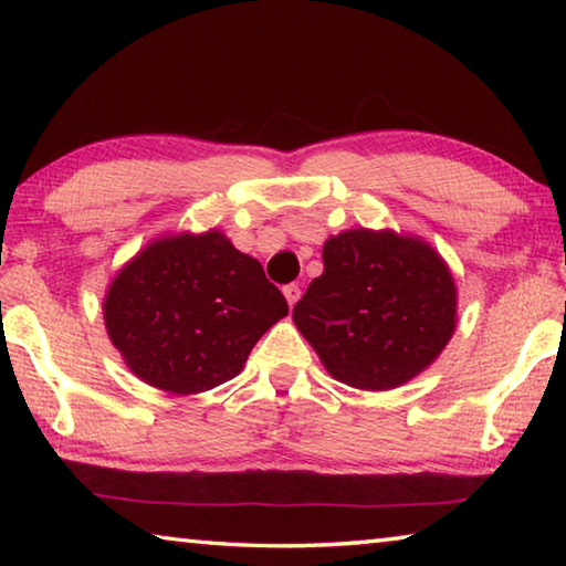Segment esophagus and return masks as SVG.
<instances>
[{"label": "esophagus", "instance_id": "1", "mask_svg": "<svg viewBox=\"0 0 566 566\" xmlns=\"http://www.w3.org/2000/svg\"><path fill=\"white\" fill-rule=\"evenodd\" d=\"M284 296H286V304L290 306H294L296 304V300H300V294H302V290H300V284H284Z\"/></svg>", "mask_w": 566, "mask_h": 566}]
</instances>
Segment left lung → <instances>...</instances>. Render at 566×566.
<instances>
[{
  "label": "left lung",
  "mask_w": 566,
  "mask_h": 566,
  "mask_svg": "<svg viewBox=\"0 0 566 566\" xmlns=\"http://www.w3.org/2000/svg\"><path fill=\"white\" fill-rule=\"evenodd\" d=\"M324 272L294 304V324L334 379L385 391L432 364L454 332L457 290L432 247L349 229L324 244Z\"/></svg>",
  "instance_id": "left-lung-1"
}]
</instances>
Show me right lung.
<instances>
[{
    "label": "right lung",
    "mask_w": 566,
    "mask_h": 566,
    "mask_svg": "<svg viewBox=\"0 0 566 566\" xmlns=\"http://www.w3.org/2000/svg\"><path fill=\"white\" fill-rule=\"evenodd\" d=\"M286 312L262 264L217 229L151 242L104 300V324L127 367L171 395L237 377L256 339Z\"/></svg>",
    "instance_id": "1"
}]
</instances>
